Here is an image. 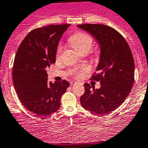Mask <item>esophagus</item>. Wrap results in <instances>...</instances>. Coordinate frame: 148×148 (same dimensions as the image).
<instances>
[{
  "mask_svg": "<svg viewBox=\"0 0 148 148\" xmlns=\"http://www.w3.org/2000/svg\"><path fill=\"white\" fill-rule=\"evenodd\" d=\"M75 84H76V82H75V81H71V82H70V85L71 86L74 85Z\"/></svg>",
  "mask_w": 148,
  "mask_h": 148,
  "instance_id": "1",
  "label": "esophagus"
}]
</instances>
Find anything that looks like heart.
Masks as SVG:
<instances>
[{
	"label": "heart",
	"mask_w": 148,
	"mask_h": 148,
	"mask_svg": "<svg viewBox=\"0 0 148 148\" xmlns=\"http://www.w3.org/2000/svg\"><path fill=\"white\" fill-rule=\"evenodd\" d=\"M69 42L75 50L81 54H86L91 49L94 43V38L91 36L87 33L79 32L73 35L69 39ZM62 51V46L61 45L58 46L57 50V58L60 57ZM95 57H98V54H95ZM89 70V67L86 65H84L78 70H73L71 73L75 75L76 78H81L86 72Z\"/></svg>",
	"instance_id": "1"
}]
</instances>
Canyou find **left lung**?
<instances>
[{
	"label": "left lung",
	"mask_w": 148,
	"mask_h": 148,
	"mask_svg": "<svg viewBox=\"0 0 148 148\" xmlns=\"http://www.w3.org/2000/svg\"><path fill=\"white\" fill-rule=\"evenodd\" d=\"M78 27L87 31L99 42L100 60L91 80L100 82L99 89L85 84L80 98L83 108L99 115H106L126 99L134 81V61L129 44L114 28L102 24H84Z\"/></svg>",
	"instance_id": "8db88e82"
}]
</instances>
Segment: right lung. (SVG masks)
<instances>
[{
    "instance_id": "add662e5",
    "label": "right lung",
    "mask_w": 148,
    "mask_h": 148,
    "mask_svg": "<svg viewBox=\"0 0 148 148\" xmlns=\"http://www.w3.org/2000/svg\"><path fill=\"white\" fill-rule=\"evenodd\" d=\"M70 24L49 25L30 31L19 45L12 70L14 86L21 103L38 116L60 109V99L70 84L48 83L46 67L56 62L59 41Z\"/></svg>"
}]
</instances>
